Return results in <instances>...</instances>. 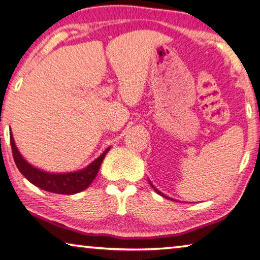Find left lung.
<instances>
[{
  "label": "left lung",
  "mask_w": 260,
  "mask_h": 260,
  "mask_svg": "<svg viewBox=\"0 0 260 260\" xmlns=\"http://www.w3.org/2000/svg\"><path fill=\"white\" fill-rule=\"evenodd\" d=\"M150 185H151V187H152V188H154V189H155V192H156V193H158V194H159V196H162V197H164V198H168V197H166V196H164V194H163V193H162V192H159V191H158V189H157V188H156V187H155V186H154V185H152V184H151V183H150ZM168 199H170V198H168ZM171 200H172V199H171Z\"/></svg>",
  "instance_id": "left-lung-1"
}]
</instances>
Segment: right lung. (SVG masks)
Listing matches in <instances>:
<instances>
[{
    "label": "right lung",
    "mask_w": 260,
    "mask_h": 260,
    "mask_svg": "<svg viewBox=\"0 0 260 260\" xmlns=\"http://www.w3.org/2000/svg\"><path fill=\"white\" fill-rule=\"evenodd\" d=\"M10 145L12 149V156H14L15 163L20 174L25 177L28 182L38 186L39 188L45 189L47 192L57 193V194H75V193L83 191V189L88 187L93 182V179L96 178L103 159H104L105 155L110 150V148H108L100 157L94 159L92 163H90L83 170L68 172V174H51V172H45L32 167L31 164H28L23 158V156L20 155L17 147L15 145L11 132Z\"/></svg>",
    "instance_id": "add662e5"
}]
</instances>
